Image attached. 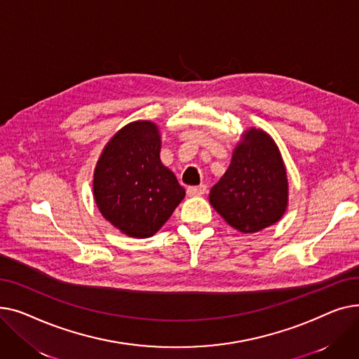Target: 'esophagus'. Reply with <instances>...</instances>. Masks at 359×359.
<instances>
[{
  "mask_svg": "<svg viewBox=\"0 0 359 359\" xmlns=\"http://www.w3.org/2000/svg\"><path fill=\"white\" fill-rule=\"evenodd\" d=\"M206 192V186L199 184V186H189L187 187V195L189 196H201Z\"/></svg>",
  "mask_w": 359,
  "mask_h": 359,
  "instance_id": "obj_1",
  "label": "esophagus"
}]
</instances>
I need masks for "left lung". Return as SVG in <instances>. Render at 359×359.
<instances>
[{
	"label": "left lung",
	"mask_w": 359,
	"mask_h": 359,
	"mask_svg": "<svg viewBox=\"0 0 359 359\" xmlns=\"http://www.w3.org/2000/svg\"><path fill=\"white\" fill-rule=\"evenodd\" d=\"M210 202L233 229L256 233L287 211L288 179L275 141L250 128L237 144L227 172L212 186Z\"/></svg>",
	"instance_id": "8db88e82"
}]
</instances>
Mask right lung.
Returning <instances> with one entry per match:
<instances>
[{
    "label": "right lung",
    "instance_id": "1",
    "mask_svg": "<svg viewBox=\"0 0 359 359\" xmlns=\"http://www.w3.org/2000/svg\"><path fill=\"white\" fill-rule=\"evenodd\" d=\"M154 122H130L106 144L94 168L93 194L102 215L129 237L154 236L184 198L160 160Z\"/></svg>",
    "mask_w": 359,
    "mask_h": 359
}]
</instances>
